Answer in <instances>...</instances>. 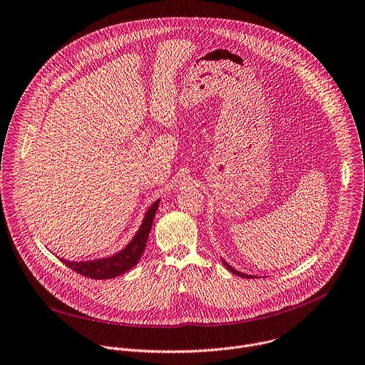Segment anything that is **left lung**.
Listing matches in <instances>:
<instances>
[{
	"label": "left lung",
	"mask_w": 365,
	"mask_h": 365,
	"mask_svg": "<svg viewBox=\"0 0 365 365\" xmlns=\"http://www.w3.org/2000/svg\"><path fill=\"white\" fill-rule=\"evenodd\" d=\"M222 259V264L226 267V269H229L232 274H235V275H237V277H240V278H257L255 275H248V274H244V272H239V271H236L235 268H232L223 258H220ZM259 278V277H258Z\"/></svg>",
	"instance_id": "obj_1"
}]
</instances>
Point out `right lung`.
<instances>
[{
	"mask_svg": "<svg viewBox=\"0 0 365 365\" xmlns=\"http://www.w3.org/2000/svg\"><path fill=\"white\" fill-rule=\"evenodd\" d=\"M159 203H160V199L152 203V206L146 210L142 225L138 229L136 235L132 237L129 244L117 254L104 257V258L91 259V261H67L64 258H60V261L66 264L70 269L76 271L77 274L83 277H88L91 279H110L128 272L135 265H138V262L140 261L145 252L146 242H148Z\"/></svg>",
	"mask_w": 365,
	"mask_h": 365,
	"instance_id": "obj_1",
	"label": "right lung"
}]
</instances>
